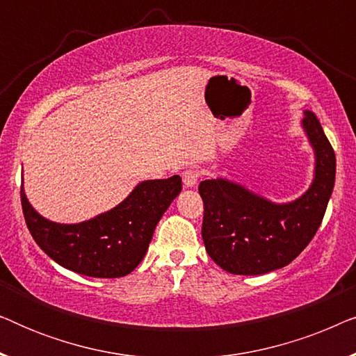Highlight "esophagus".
Here are the masks:
<instances>
[{
	"label": "esophagus",
	"mask_w": 356,
	"mask_h": 356,
	"mask_svg": "<svg viewBox=\"0 0 356 356\" xmlns=\"http://www.w3.org/2000/svg\"><path fill=\"white\" fill-rule=\"evenodd\" d=\"M183 184L186 188H194L199 181V172L196 168H188L183 172Z\"/></svg>",
	"instance_id": "esophagus-1"
}]
</instances>
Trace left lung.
I'll use <instances>...</instances> for the list:
<instances>
[{
  "instance_id": "8db88e82",
  "label": "left lung",
  "mask_w": 356,
  "mask_h": 356,
  "mask_svg": "<svg viewBox=\"0 0 356 356\" xmlns=\"http://www.w3.org/2000/svg\"><path fill=\"white\" fill-rule=\"evenodd\" d=\"M303 129L314 150V178L303 196L275 204L225 178L199 184L204 201L202 240L223 270L259 275L290 264L313 240L335 183V154L313 111Z\"/></svg>"
}]
</instances>
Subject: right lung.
<instances>
[{
    "mask_svg": "<svg viewBox=\"0 0 356 356\" xmlns=\"http://www.w3.org/2000/svg\"><path fill=\"white\" fill-rule=\"evenodd\" d=\"M179 191L178 175L147 179L111 211L70 225L42 217L27 201L24 186L21 202L29 232L53 261L81 275L116 279L144 259L155 227Z\"/></svg>",
    "mask_w": 356,
    "mask_h": 356,
    "instance_id": "right-lung-1",
    "label": "right lung"
}]
</instances>
